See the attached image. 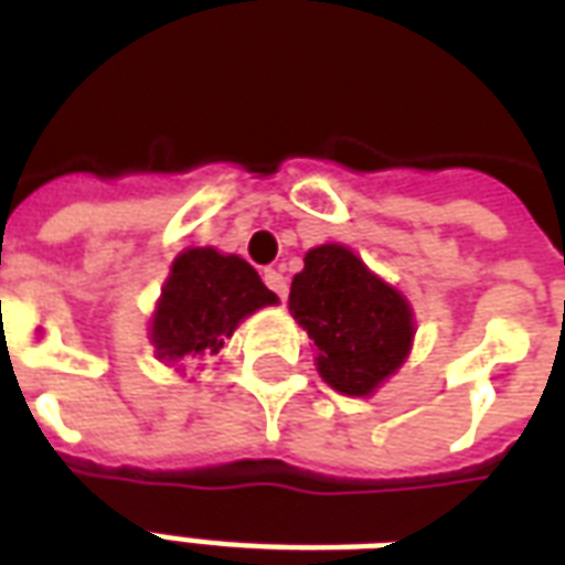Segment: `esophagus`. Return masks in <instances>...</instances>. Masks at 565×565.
<instances>
[{"instance_id":"obj_1","label":"esophagus","mask_w":565,"mask_h":565,"mask_svg":"<svg viewBox=\"0 0 565 565\" xmlns=\"http://www.w3.org/2000/svg\"><path fill=\"white\" fill-rule=\"evenodd\" d=\"M264 284L278 296V299H287V278H284V273H278V269H266Z\"/></svg>"}]
</instances>
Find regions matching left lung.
Wrapping results in <instances>:
<instances>
[{
  "mask_svg": "<svg viewBox=\"0 0 565 565\" xmlns=\"http://www.w3.org/2000/svg\"><path fill=\"white\" fill-rule=\"evenodd\" d=\"M290 313L317 345L319 377L352 398H366L402 370L416 334L404 292L340 243L305 255L290 287Z\"/></svg>",
  "mask_w": 565,
  "mask_h": 565,
  "instance_id": "obj_1",
  "label": "left lung"
}]
</instances>
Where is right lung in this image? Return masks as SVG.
I'll list each match as a JSON object with an SVG mask.
<instances>
[{"label":"right lung","mask_w":565,"mask_h":565,"mask_svg":"<svg viewBox=\"0 0 565 565\" xmlns=\"http://www.w3.org/2000/svg\"><path fill=\"white\" fill-rule=\"evenodd\" d=\"M269 305H278V296L239 255H222L213 246L184 248L149 319L154 358L175 366L220 354L239 322Z\"/></svg>","instance_id":"obj_1"}]
</instances>
